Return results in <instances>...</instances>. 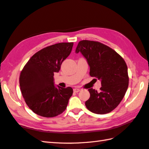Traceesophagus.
Masks as SVG:
<instances>
[{
	"label": "esophagus",
	"instance_id": "1",
	"mask_svg": "<svg viewBox=\"0 0 149 149\" xmlns=\"http://www.w3.org/2000/svg\"><path fill=\"white\" fill-rule=\"evenodd\" d=\"M80 91H81V90L79 89V88H74V92H75V93H77Z\"/></svg>",
	"mask_w": 149,
	"mask_h": 149
}]
</instances>
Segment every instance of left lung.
<instances>
[{
	"instance_id": "1",
	"label": "left lung",
	"mask_w": 149,
	"mask_h": 149,
	"mask_svg": "<svg viewBox=\"0 0 149 149\" xmlns=\"http://www.w3.org/2000/svg\"><path fill=\"white\" fill-rule=\"evenodd\" d=\"M75 52H81L86 59L90 76L101 81L99 92L88 89L90 97L85 102L87 109L99 115L112 111L128 88L127 66L124 59L109 47L95 41H80Z\"/></svg>"
}]
</instances>
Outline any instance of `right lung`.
Instances as JSON below:
<instances>
[{
  "mask_svg": "<svg viewBox=\"0 0 149 149\" xmlns=\"http://www.w3.org/2000/svg\"><path fill=\"white\" fill-rule=\"evenodd\" d=\"M74 43H59L39 50L24 66L19 78L22 96L33 111L50 118L61 114L73 93L54 83V75L59 72L63 61L70 54Z\"/></svg>",
  "mask_w": 149,
  "mask_h": 149,
  "instance_id": "1",
  "label": "right lung"
}]
</instances>
